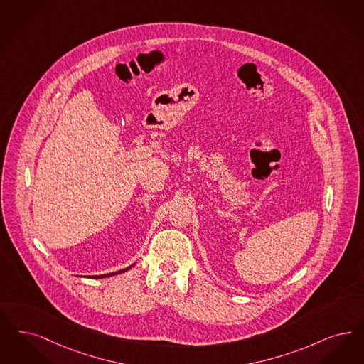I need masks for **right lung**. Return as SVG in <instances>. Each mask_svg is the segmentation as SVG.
Returning a JSON list of instances; mask_svg holds the SVG:
<instances>
[{
    "label": "right lung",
    "instance_id": "obj_1",
    "mask_svg": "<svg viewBox=\"0 0 364 364\" xmlns=\"http://www.w3.org/2000/svg\"><path fill=\"white\" fill-rule=\"evenodd\" d=\"M133 267V264L132 266H129V267H126L124 270H119V272H114V273H109V274H100V276H91V278H106V277H112L115 276V274H121V273H125L127 272L129 269H132Z\"/></svg>",
    "mask_w": 364,
    "mask_h": 364
}]
</instances>
